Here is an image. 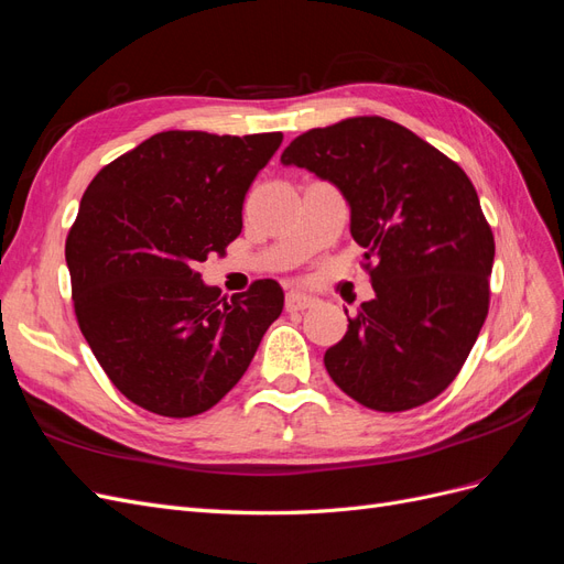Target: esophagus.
I'll list each match as a JSON object with an SVG mask.
<instances>
[{"label":"esophagus","instance_id":"1","mask_svg":"<svg viewBox=\"0 0 564 564\" xmlns=\"http://www.w3.org/2000/svg\"><path fill=\"white\" fill-rule=\"evenodd\" d=\"M284 305H286V311H305V308H311V305H315V299L308 294H301V292H289L284 299Z\"/></svg>","mask_w":564,"mask_h":564}]
</instances>
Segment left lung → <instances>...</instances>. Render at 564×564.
Wrapping results in <instances>:
<instances>
[{"label":"left lung","instance_id":"1","mask_svg":"<svg viewBox=\"0 0 564 564\" xmlns=\"http://www.w3.org/2000/svg\"><path fill=\"white\" fill-rule=\"evenodd\" d=\"M280 162L346 197L377 294L324 352L332 381L377 412L437 398L489 311L494 235L464 169L383 117L305 131Z\"/></svg>","mask_w":564,"mask_h":564}]
</instances>
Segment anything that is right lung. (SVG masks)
Instances as JSON below:
<instances>
[{
	"label": "right lung",
	"instance_id": "obj_1",
	"mask_svg": "<svg viewBox=\"0 0 564 564\" xmlns=\"http://www.w3.org/2000/svg\"><path fill=\"white\" fill-rule=\"evenodd\" d=\"M282 133L162 131L100 169L65 242L79 329L115 388L152 414L207 412L284 308L275 280L220 296L195 270L242 232Z\"/></svg>",
	"mask_w": 564,
	"mask_h": 564
}]
</instances>
